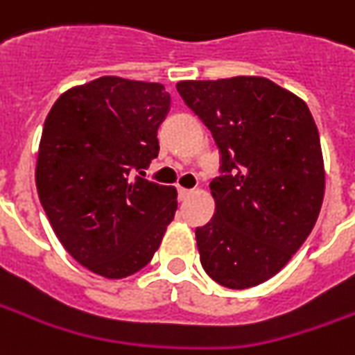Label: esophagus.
Instances as JSON below:
<instances>
[{"mask_svg": "<svg viewBox=\"0 0 355 355\" xmlns=\"http://www.w3.org/2000/svg\"><path fill=\"white\" fill-rule=\"evenodd\" d=\"M192 192H194L192 188H182V187H178V198H180V200H187L188 196H192Z\"/></svg>", "mask_w": 355, "mask_h": 355, "instance_id": "obj_1", "label": "esophagus"}]
</instances>
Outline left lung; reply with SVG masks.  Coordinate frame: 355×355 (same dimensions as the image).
Segmentation results:
<instances>
[{
    "mask_svg": "<svg viewBox=\"0 0 355 355\" xmlns=\"http://www.w3.org/2000/svg\"><path fill=\"white\" fill-rule=\"evenodd\" d=\"M208 126L223 175L211 180L216 214L196 229L200 262L229 289L254 288L288 264L317 223L324 163L305 101L266 77L178 81Z\"/></svg>",
    "mask_w": 355,
    "mask_h": 355,
    "instance_id": "1",
    "label": "left lung"
}]
</instances>
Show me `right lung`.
Here are the masks:
<instances>
[{
    "mask_svg": "<svg viewBox=\"0 0 355 355\" xmlns=\"http://www.w3.org/2000/svg\"><path fill=\"white\" fill-rule=\"evenodd\" d=\"M168 108L161 83L105 76L67 89L46 116L40 204L67 252L103 278L144 268L175 218L177 188L134 177L157 157Z\"/></svg>",
    "mask_w": 355,
    "mask_h": 355,
    "instance_id": "obj_1",
    "label": "right lung"
}]
</instances>
